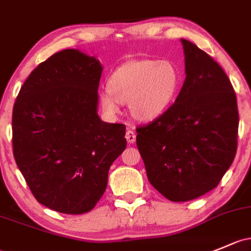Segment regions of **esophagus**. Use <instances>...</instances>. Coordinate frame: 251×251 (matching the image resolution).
Instances as JSON below:
<instances>
[{"label":"esophagus","mask_w":251,"mask_h":251,"mask_svg":"<svg viewBox=\"0 0 251 251\" xmlns=\"http://www.w3.org/2000/svg\"><path fill=\"white\" fill-rule=\"evenodd\" d=\"M125 137H126V139H127L128 143H134V142H136V133H134L132 130L126 131Z\"/></svg>","instance_id":"1"}]
</instances>
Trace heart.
<instances>
[{"label":"heart","mask_w":251,"mask_h":251,"mask_svg":"<svg viewBox=\"0 0 251 251\" xmlns=\"http://www.w3.org/2000/svg\"><path fill=\"white\" fill-rule=\"evenodd\" d=\"M180 75L171 61L133 60L118 67L100 92V103L108 115H117L120 103L128 102L139 120H151L162 114L178 90Z\"/></svg>","instance_id":"heart-1"}]
</instances>
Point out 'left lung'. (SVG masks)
<instances>
[{
  "label": "left lung",
  "instance_id": "left-lung-1",
  "mask_svg": "<svg viewBox=\"0 0 251 251\" xmlns=\"http://www.w3.org/2000/svg\"><path fill=\"white\" fill-rule=\"evenodd\" d=\"M181 43L186 77L180 92L160 117L136 128L148 180L173 202L218 186L236 156L239 123L236 94L221 66L196 44Z\"/></svg>",
  "mask_w": 251,
  "mask_h": 251
}]
</instances>
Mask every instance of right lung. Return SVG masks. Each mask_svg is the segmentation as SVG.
I'll return each mask as SVG.
<instances>
[{"label": "right lung", "mask_w": 251, "mask_h": 251, "mask_svg": "<svg viewBox=\"0 0 251 251\" xmlns=\"http://www.w3.org/2000/svg\"><path fill=\"white\" fill-rule=\"evenodd\" d=\"M102 66L65 49L39 63L13 107V154L39 203L63 214L90 212L125 150L126 126L97 115Z\"/></svg>", "instance_id": "right-lung-1"}]
</instances>
